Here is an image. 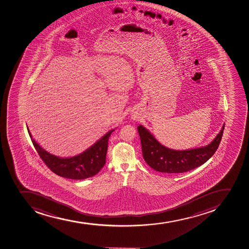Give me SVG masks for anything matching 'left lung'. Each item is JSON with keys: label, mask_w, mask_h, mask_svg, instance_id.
<instances>
[{"label": "left lung", "mask_w": 249, "mask_h": 249, "mask_svg": "<svg viewBox=\"0 0 249 249\" xmlns=\"http://www.w3.org/2000/svg\"><path fill=\"white\" fill-rule=\"evenodd\" d=\"M223 125L214 140L205 147L194 149L173 150L160 143L142 125L138 126L142 146V157L146 163L160 173H182L206 163L218 149L223 136Z\"/></svg>", "instance_id": "obj_1"}]
</instances>
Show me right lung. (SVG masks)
<instances>
[{"mask_svg": "<svg viewBox=\"0 0 249 249\" xmlns=\"http://www.w3.org/2000/svg\"><path fill=\"white\" fill-rule=\"evenodd\" d=\"M27 130L34 147L41 159L53 173L63 178L82 180L93 177L103 168L107 158L108 140L114 129L109 130V132L97 140L94 144L85 152L70 158H60L50 154L42 148L36 140L32 139L28 126Z\"/></svg>", "mask_w": 249, "mask_h": 249, "instance_id": "right-lung-1", "label": "right lung"}]
</instances>
